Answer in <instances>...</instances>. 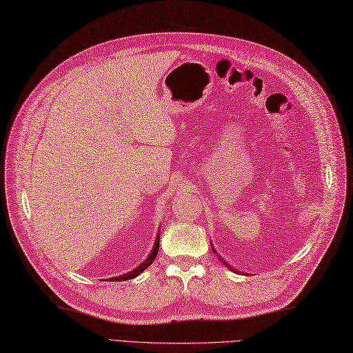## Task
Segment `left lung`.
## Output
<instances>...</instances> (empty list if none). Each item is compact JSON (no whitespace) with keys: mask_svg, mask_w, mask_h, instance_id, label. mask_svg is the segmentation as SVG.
Instances as JSON below:
<instances>
[{"mask_svg":"<svg viewBox=\"0 0 353 353\" xmlns=\"http://www.w3.org/2000/svg\"><path fill=\"white\" fill-rule=\"evenodd\" d=\"M210 246H212V243H210ZM212 249H213V252H214V254H216V256H218V258H219V259L222 261V264H223L225 267H228V268H230L231 271H234V273H237V271H236V268H232V265H230V264L227 263V261H225V259H222V258L219 256V254H218V252H216V250H214V248H213V246H212Z\"/></svg>","mask_w":353,"mask_h":353,"instance_id":"8db88e82","label":"left lung"}]
</instances>
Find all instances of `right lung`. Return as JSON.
Masks as SVG:
<instances>
[{
  "label": "right lung",
  "mask_w": 353,
  "mask_h": 353,
  "mask_svg": "<svg viewBox=\"0 0 353 353\" xmlns=\"http://www.w3.org/2000/svg\"><path fill=\"white\" fill-rule=\"evenodd\" d=\"M158 250H159V231L157 232V239H155V245H153V248H152V252L149 254V256L143 261V263L137 267V268H134V270H131V271H128V273H125V274H122V276H116V277H110L108 280H110V282H123V280H130V279H134V277H137V276H140L144 270H146L149 265H152L153 264V261H155V258H157V254H158Z\"/></svg>",
  "instance_id": "add662e5"
}]
</instances>
